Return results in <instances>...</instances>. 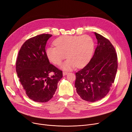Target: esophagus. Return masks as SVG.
<instances>
[{
    "label": "esophagus",
    "instance_id": "1",
    "mask_svg": "<svg viewBox=\"0 0 132 132\" xmlns=\"http://www.w3.org/2000/svg\"><path fill=\"white\" fill-rule=\"evenodd\" d=\"M67 74H68V72H64L62 73V74H63V76H66Z\"/></svg>",
    "mask_w": 132,
    "mask_h": 132
}]
</instances>
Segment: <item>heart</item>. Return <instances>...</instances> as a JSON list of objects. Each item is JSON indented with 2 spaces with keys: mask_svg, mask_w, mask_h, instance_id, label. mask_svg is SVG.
<instances>
[{
  "mask_svg": "<svg viewBox=\"0 0 132 132\" xmlns=\"http://www.w3.org/2000/svg\"><path fill=\"white\" fill-rule=\"evenodd\" d=\"M54 44L56 46L46 48V54L49 60L57 65H60L67 56L68 59L61 66L64 70H71L76 67L80 68L87 65L94 48L92 38L87 35L62 36L55 40Z\"/></svg>",
  "mask_w": 132,
  "mask_h": 132,
  "instance_id": "1",
  "label": "heart"
}]
</instances>
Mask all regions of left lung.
<instances>
[{
  "mask_svg": "<svg viewBox=\"0 0 132 132\" xmlns=\"http://www.w3.org/2000/svg\"><path fill=\"white\" fill-rule=\"evenodd\" d=\"M98 45L88 64L76 73L75 87L81 99L95 102L110 90L118 69L116 50L108 40L94 32Z\"/></svg>",
  "mask_w": 132,
  "mask_h": 132,
  "instance_id": "left-lung-1",
  "label": "left lung"
}]
</instances>
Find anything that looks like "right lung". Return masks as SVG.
Returning <instances> with one entry per match:
<instances>
[{
    "label": "right lung",
    "instance_id": "right-lung-1",
    "mask_svg": "<svg viewBox=\"0 0 132 132\" xmlns=\"http://www.w3.org/2000/svg\"><path fill=\"white\" fill-rule=\"evenodd\" d=\"M52 35L42 34L26 40L16 61V71L26 94L30 99L46 102L52 99L62 77V72L52 64L46 54L47 42ZM54 73L50 77L49 73Z\"/></svg>",
    "mask_w": 132,
    "mask_h": 132
}]
</instances>
